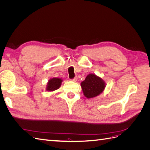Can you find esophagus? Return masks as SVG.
Here are the masks:
<instances>
[{
    "instance_id": "34e87169",
    "label": "esophagus",
    "mask_w": 150,
    "mask_h": 150,
    "mask_svg": "<svg viewBox=\"0 0 150 150\" xmlns=\"http://www.w3.org/2000/svg\"><path fill=\"white\" fill-rule=\"evenodd\" d=\"M77 80H78V77H77V76H75L73 79H71V81H74V82H76V81H77Z\"/></svg>"
}]
</instances>
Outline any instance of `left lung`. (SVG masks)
Segmentation results:
<instances>
[{
    "mask_svg": "<svg viewBox=\"0 0 150 150\" xmlns=\"http://www.w3.org/2000/svg\"><path fill=\"white\" fill-rule=\"evenodd\" d=\"M81 85L84 96L88 98L98 96L105 88L104 81L100 78L93 74L88 75Z\"/></svg>",
    "mask_w": 150,
    "mask_h": 150,
    "instance_id": "1",
    "label": "left lung"
}]
</instances>
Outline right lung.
Listing matches in <instances>:
<instances>
[{"mask_svg": "<svg viewBox=\"0 0 150 150\" xmlns=\"http://www.w3.org/2000/svg\"><path fill=\"white\" fill-rule=\"evenodd\" d=\"M62 81V80L59 78H52L49 80L47 84V90L49 91H52L57 89L60 87Z\"/></svg>", "mask_w": 150, "mask_h": 150, "instance_id": "add662e5", "label": "right lung"}]
</instances>
